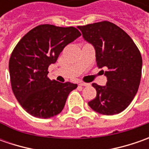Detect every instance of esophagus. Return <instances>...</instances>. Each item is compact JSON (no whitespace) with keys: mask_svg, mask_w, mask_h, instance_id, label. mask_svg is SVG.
I'll return each instance as SVG.
<instances>
[{"mask_svg":"<svg viewBox=\"0 0 149 149\" xmlns=\"http://www.w3.org/2000/svg\"><path fill=\"white\" fill-rule=\"evenodd\" d=\"M79 85H81V86H89V85L88 83H84V82H79Z\"/></svg>","mask_w":149,"mask_h":149,"instance_id":"1","label":"esophagus"}]
</instances>
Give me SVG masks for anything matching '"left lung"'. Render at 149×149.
Segmentation results:
<instances>
[{"label": "left lung", "instance_id": "left-lung-1", "mask_svg": "<svg viewBox=\"0 0 149 149\" xmlns=\"http://www.w3.org/2000/svg\"><path fill=\"white\" fill-rule=\"evenodd\" d=\"M78 29L84 40L94 46L97 65L106 69V85L92 84L97 95L89 106L104 115L121 113L134 100L140 84L143 60L139 50L126 32L109 21Z\"/></svg>", "mask_w": 149, "mask_h": 149}]
</instances>
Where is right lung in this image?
I'll list each match as a JSON object with an SVG mask.
<instances>
[{"label":"right lung","instance_id":"obj_1","mask_svg":"<svg viewBox=\"0 0 149 149\" xmlns=\"http://www.w3.org/2000/svg\"><path fill=\"white\" fill-rule=\"evenodd\" d=\"M81 36L74 27L40 25L28 32L15 47L9 61L11 88L22 108L32 116L49 118L63 110L76 84L47 77L68 44Z\"/></svg>","mask_w":149,"mask_h":149}]
</instances>
